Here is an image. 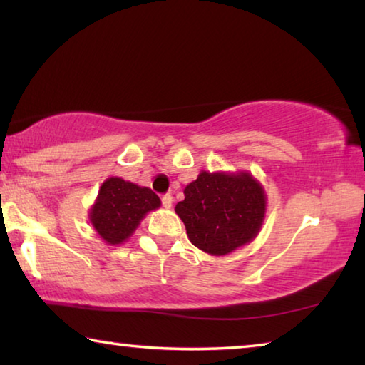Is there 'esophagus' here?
<instances>
[{
  "label": "esophagus",
  "mask_w": 365,
  "mask_h": 365,
  "mask_svg": "<svg viewBox=\"0 0 365 365\" xmlns=\"http://www.w3.org/2000/svg\"><path fill=\"white\" fill-rule=\"evenodd\" d=\"M172 201H174V197H172V195H164L163 196V206L165 209H170L172 207Z\"/></svg>",
  "instance_id": "esophagus-1"
}]
</instances>
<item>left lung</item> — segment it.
Returning a JSON list of instances; mask_svg holds the SVG:
<instances>
[{
    "instance_id": "1",
    "label": "left lung",
    "mask_w": 365,
    "mask_h": 365,
    "mask_svg": "<svg viewBox=\"0 0 365 365\" xmlns=\"http://www.w3.org/2000/svg\"><path fill=\"white\" fill-rule=\"evenodd\" d=\"M183 195L175 212L190 242L207 255H230L261 232L267 196L248 170H202L185 187Z\"/></svg>"
}]
</instances>
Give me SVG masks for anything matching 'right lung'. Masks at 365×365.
Returning <instances> with one entry per match:
<instances>
[{
	"instance_id": "add662e5",
	"label": "right lung",
	"mask_w": 365,
	"mask_h": 365,
	"mask_svg": "<svg viewBox=\"0 0 365 365\" xmlns=\"http://www.w3.org/2000/svg\"><path fill=\"white\" fill-rule=\"evenodd\" d=\"M159 206V196L148 187H140L120 177H109L98 191L88 219L104 243L117 246L125 243L145 215Z\"/></svg>"
}]
</instances>
